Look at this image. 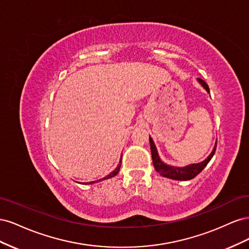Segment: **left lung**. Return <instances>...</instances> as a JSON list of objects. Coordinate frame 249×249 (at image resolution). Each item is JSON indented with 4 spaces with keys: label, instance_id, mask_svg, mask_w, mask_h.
<instances>
[{
    "label": "left lung",
    "instance_id": "8db88e82",
    "mask_svg": "<svg viewBox=\"0 0 249 249\" xmlns=\"http://www.w3.org/2000/svg\"><path fill=\"white\" fill-rule=\"evenodd\" d=\"M198 82L202 85V87L205 88L208 92H210V89L207 83L198 78ZM149 144H150V150H152V158H153V164L154 167L156 169L157 172H159L162 177L168 178H172V179H177V180H188V179H192L195 177H196L199 172L202 171V169L205 168L208 163L212 159L215 150H216V146H217V142L216 145L213 149V152L211 153V155L207 158L205 161H202L201 163L198 164H191L188 165L186 167H172L169 166V165L164 164L161 160L159 156H158V152L157 148L154 144L153 139L149 137Z\"/></svg>",
    "mask_w": 249,
    "mask_h": 249
}]
</instances>
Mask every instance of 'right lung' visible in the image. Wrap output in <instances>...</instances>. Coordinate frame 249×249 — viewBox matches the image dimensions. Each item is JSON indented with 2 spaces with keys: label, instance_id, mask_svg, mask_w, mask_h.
I'll return each mask as SVG.
<instances>
[{
  "label": "right lung",
  "instance_id": "right-lung-1",
  "mask_svg": "<svg viewBox=\"0 0 249 249\" xmlns=\"http://www.w3.org/2000/svg\"><path fill=\"white\" fill-rule=\"evenodd\" d=\"M120 163H122V160H120V162H119V165L118 166L116 167V169L113 171V172H111L109 176H107V177H105V178H103L102 179H100V180H103V179H107V178H113V177H115L117 173L119 172V169H120ZM96 182H99V180H96ZM92 183H94V182H91V183H89V184H92Z\"/></svg>",
  "mask_w": 249,
  "mask_h": 249
}]
</instances>
